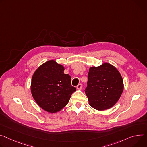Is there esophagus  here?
<instances>
[{"label":"esophagus","instance_id":"obj_1","mask_svg":"<svg viewBox=\"0 0 147 147\" xmlns=\"http://www.w3.org/2000/svg\"><path fill=\"white\" fill-rule=\"evenodd\" d=\"M76 88H77V89H78V90H81V89L82 88V85L81 84H79L77 86Z\"/></svg>","mask_w":147,"mask_h":147}]
</instances>
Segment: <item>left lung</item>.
Returning a JSON list of instances; mask_svg holds the SVG:
<instances>
[{
    "instance_id": "1",
    "label": "left lung",
    "mask_w": 147,
    "mask_h": 147,
    "mask_svg": "<svg viewBox=\"0 0 147 147\" xmlns=\"http://www.w3.org/2000/svg\"><path fill=\"white\" fill-rule=\"evenodd\" d=\"M124 90L122 76L112 64L104 62L90 67L86 94L89 104L103 111L111 108L121 97Z\"/></svg>"
}]
</instances>
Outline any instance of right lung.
I'll use <instances>...</instances> for the list:
<instances>
[{
    "label": "right lung",
    "instance_id": "obj_1",
    "mask_svg": "<svg viewBox=\"0 0 147 147\" xmlns=\"http://www.w3.org/2000/svg\"><path fill=\"white\" fill-rule=\"evenodd\" d=\"M64 67L50 60L36 70L30 85L32 95L45 111L57 113L68 104L76 89L71 84V77L64 74Z\"/></svg>",
    "mask_w": 147,
    "mask_h": 147
}]
</instances>
